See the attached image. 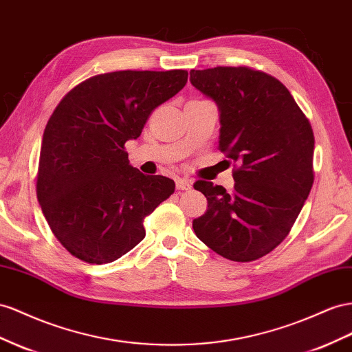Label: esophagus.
<instances>
[{"label": "esophagus", "mask_w": 352, "mask_h": 352, "mask_svg": "<svg viewBox=\"0 0 352 352\" xmlns=\"http://www.w3.org/2000/svg\"><path fill=\"white\" fill-rule=\"evenodd\" d=\"M176 188L179 191H189L192 188V182L188 179H176Z\"/></svg>", "instance_id": "34e87169"}]
</instances>
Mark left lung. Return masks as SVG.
<instances>
[{"mask_svg": "<svg viewBox=\"0 0 352 352\" xmlns=\"http://www.w3.org/2000/svg\"><path fill=\"white\" fill-rule=\"evenodd\" d=\"M191 84L219 109V149L239 164L234 191L194 184L207 212L194 232L223 258L252 262L290 232L314 182V133L290 91L271 75L245 66L189 72Z\"/></svg>", "mask_w": 352, "mask_h": 352, "instance_id": "left-lung-1", "label": "left lung"}]
</instances>
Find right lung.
Segmentation results:
<instances>
[{"instance_id": "right-lung-1", "label": "right lung", "mask_w": 352, "mask_h": 352, "mask_svg": "<svg viewBox=\"0 0 352 352\" xmlns=\"http://www.w3.org/2000/svg\"><path fill=\"white\" fill-rule=\"evenodd\" d=\"M186 81L182 69L102 74L56 107L43 135L36 197L54 236L75 258L117 261L145 239L144 219L175 192L172 179L133 167L124 145Z\"/></svg>"}]
</instances>
